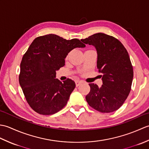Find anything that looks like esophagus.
<instances>
[{
    "mask_svg": "<svg viewBox=\"0 0 149 149\" xmlns=\"http://www.w3.org/2000/svg\"><path fill=\"white\" fill-rule=\"evenodd\" d=\"M81 83H82L81 81H75V86H76L77 87V86H79V85H80Z\"/></svg>",
    "mask_w": 149,
    "mask_h": 149,
    "instance_id": "34e87169",
    "label": "esophagus"
}]
</instances>
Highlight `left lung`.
Listing matches in <instances>:
<instances>
[{
  "label": "left lung",
  "mask_w": 149,
  "mask_h": 149,
  "mask_svg": "<svg viewBox=\"0 0 149 149\" xmlns=\"http://www.w3.org/2000/svg\"><path fill=\"white\" fill-rule=\"evenodd\" d=\"M81 40L95 47L97 68L102 74L103 84L101 87L89 84L87 102L101 113L115 111L123 105L131 89L133 68L127 50L118 39L104 33L94 34Z\"/></svg>",
  "instance_id": "obj_1"
}]
</instances>
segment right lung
Returning a JSON list of instances; mask_svg holds the SVG:
<instances>
[{"mask_svg": "<svg viewBox=\"0 0 149 149\" xmlns=\"http://www.w3.org/2000/svg\"><path fill=\"white\" fill-rule=\"evenodd\" d=\"M85 46L78 39L67 40L52 34L33 40L22 59L19 83L34 111L53 115L66 106L75 82L67 79L61 83L55 78L56 71L65 65V59L72 49Z\"/></svg>", "mask_w": 149, "mask_h": 149, "instance_id": "1", "label": "right lung"}]
</instances>
